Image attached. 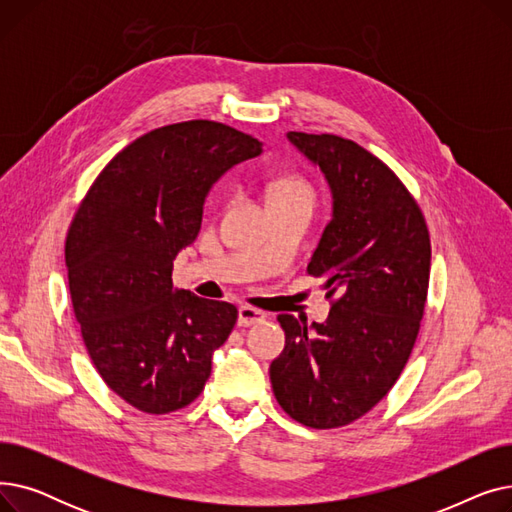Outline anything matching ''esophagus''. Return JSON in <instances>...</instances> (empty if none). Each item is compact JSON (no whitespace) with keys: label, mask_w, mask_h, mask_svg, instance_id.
<instances>
[{"label":"esophagus","mask_w":512,"mask_h":512,"mask_svg":"<svg viewBox=\"0 0 512 512\" xmlns=\"http://www.w3.org/2000/svg\"><path fill=\"white\" fill-rule=\"evenodd\" d=\"M265 319V313L255 309V307H247L242 305L238 309V326L242 328H249V326H255V324H261V321Z\"/></svg>","instance_id":"34e87169"}]
</instances>
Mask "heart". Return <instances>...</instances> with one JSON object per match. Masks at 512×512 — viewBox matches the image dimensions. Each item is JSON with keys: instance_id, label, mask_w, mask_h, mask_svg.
I'll return each mask as SVG.
<instances>
[{"instance_id": "b5f03b06", "label": "heart", "mask_w": 512, "mask_h": 512, "mask_svg": "<svg viewBox=\"0 0 512 512\" xmlns=\"http://www.w3.org/2000/svg\"><path fill=\"white\" fill-rule=\"evenodd\" d=\"M272 199H309V201H313V188L303 176L286 174V176H280L272 184L270 201Z\"/></svg>"}]
</instances>
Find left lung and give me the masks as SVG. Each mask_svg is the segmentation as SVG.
Wrapping results in <instances>:
<instances>
[{
    "instance_id": "8db88e82",
    "label": "left lung",
    "mask_w": 512,
    "mask_h": 512,
    "mask_svg": "<svg viewBox=\"0 0 512 512\" xmlns=\"http://www.w3.org/2000/svg\"><path fill=\"white\" fill-rule=\"evenodd\" d=\"M324 172L332 220L307 274L324 280V324L278 315L286 334L270 367L280 407L313 429H334L371 411L400 378L427 301L432 245L423 213L382 159L336 134L288 132Z\"/></svg>"
}]
</instances>
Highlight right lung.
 <instances>
[{"label":"right lung","instance_id":"obj_1","mask_svg":"<svg viewBox=\"0 0 512 512\" xmlns=\"http://www.w3.org/2000/svg\"><path fill=\"white\" fill-rule=\"evenodd\" d=\"M259 153L255 137L222 122L161 126L126 145L74 213L72 309L101 380L134 409L166 415L205 388L238 311L172 288L174 259L199 234L211 184Z\"/></svg>","mask_w":512,"mask_h":512}]
</instances>
